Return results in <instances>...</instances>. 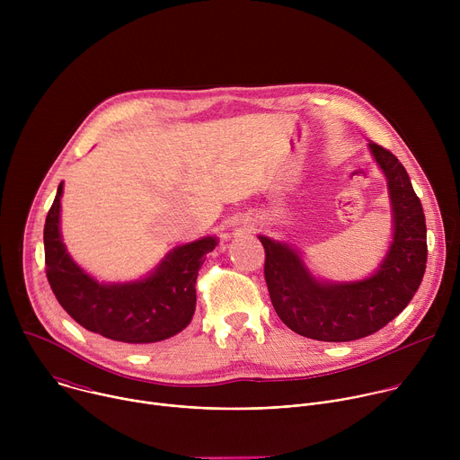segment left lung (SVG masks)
<instances>
[{"label":"left lung","instance_id":"1","mask_svg":"<svg viewBox=\"0 0 460 460\" xmlns=\"http://www.w3.org/2000/svg\"><path fill=\"white\" fill-rule=\"evenodd\" d=\"M369 151L385 174L393 208V240L376 273L358 282H320L296 249L258 236L277 314L291 332L313 341L349 342L376 333L410 304L426 271V217L411 180L391 151L375 142Z\"/></svg>","mask_w":460,"mask_h":460}]
</instances>
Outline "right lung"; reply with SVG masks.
<instances>
[{"instance_id":"1","label":"right lung","mask_w":460,"mask_h":460,"mask_svg":"<svg viewBox=\"0 0 460 460\" xmlns=\"http://www.w3.org/2000/svg\"><path fill=\"white\" fill-rule=\"evenodd\" d=\"M61 192L63 183L43 229L45 273L61 307L85 330L128 346L155 344L183 332L196 307V277L218 240L206 236L172 249L144 280L100 284L61 242Z\"/></svg>"}]
</instances>
